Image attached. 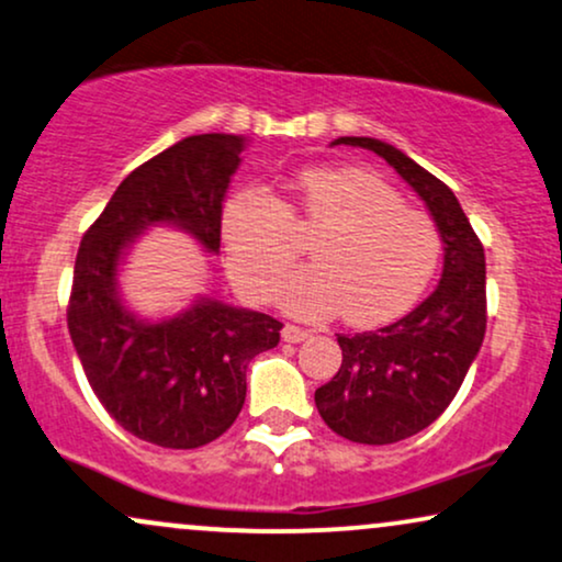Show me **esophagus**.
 Listing matches in <instances>:
<instances>
[{
	"instance_id": "34e87169",
	"label": "esophagus",
	"mask_w": 562,
	"mask_h": 562,
	"mask_svg": "<svg viewBox=\"0 0 562 562\" xmlns=\"http://www.w3.org/2000/svg\"><path fill=\"white\" fill-rule=\"evenodd\" d=\"M308 335V329L295 327V324H285V327H282V340L285 342H303Z\"/></svg>"
}]
</instances>
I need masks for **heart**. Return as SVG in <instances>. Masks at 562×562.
Returning a JSON list of instances; mask_svg holds the SVG:
<instances>
[{
	"label": "heart",
	"mask_w": 562,
	"mask_h": 562,
	"mask_svg": "<svg viewBox=\"0 0 562 562\" xmlns=\"http://www.w3.org/2000/svg\"><path fill=\"white\" fill-rule=\"evenodd\" d=\"M293 199L261 191L229 195L222 209V240L235 282L256 301H269L294 260L292 227H325L310 247L312 263L277 291V303L299 319L342 314L353 327H380L422 299L437 272V225L405 206L401 193L363 167L322 165L295 175Z\"/></svg>",
	"instance_id": "heart-1"
}]
</instances>
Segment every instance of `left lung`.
<instances>
[{
    "mask_svg": "<svg viewBox=\"0 0 562 562\" xmlns=\"http://www.w3.org/2000/svg\"><path fill=\"white\" fill-rule=\"evenodd\" d=\"M333 146L374 151L424 201L442 240L435 293L376 333L337 335L342 363L314 392L329 429L350 442L392 445L418 435L452 403L486 329L484 248L456 193L380 138L346 135Z\"/></svg>",
    "mask_w": 562,
    "mask_h": 562,
    "instance_id": "left-lung-1",
    "label": "left lung"
}]
</instances>
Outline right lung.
Here are the masks:
<instances>
[{
    "mask_svg": "<svg viewBox=\"0 0 562 562\" xmlns=\"http://www.w3.org/2000/svg\"><path fill=\"white\" fill-rule=\"evenodd\" d=\"M248 138L188 135L120 182L80 240L67 329L106 414L138 439L191 450L233 427L246 403L248 363L280 342L282 324L261 311L195 295L178 314L144 316L120 277L140 235L186 233L220 254L222 204Z\"/></svg>",
    "mask_w": 562,
    "mask_h": 562,
    "instance_id": "right-lung-1",
    "label": "right lung"
}]
</instances>
